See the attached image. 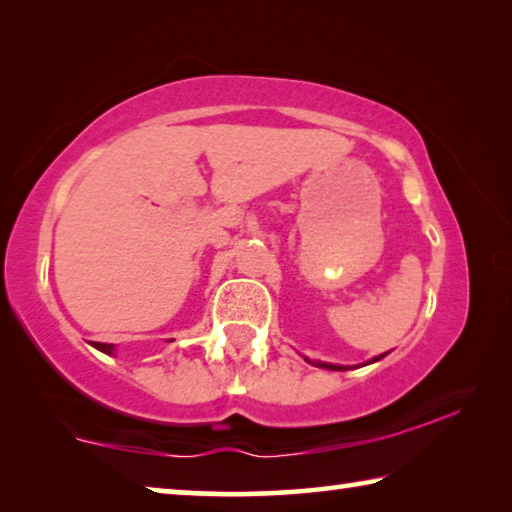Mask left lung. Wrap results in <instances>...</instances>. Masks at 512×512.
Returning a JSON list of instances; mask_svg holds the SVG:
<instances>
[{
    "label": "left lung",
    "mask_w": 512,
    "mask_h": 512,
    "mask_svg": "<svg viewBox=\"0 0 512 512\" xmlns=\"http://www.w3.org/2000/svg\"><path fill=\"white\" fill-rule=\"evenodd\" d=\"M379 359H381V357H377L375 361H379ZM318 366H320V368H329V370H345V368H341V366H332V363H318Z\"/></svg>",
    "instance_id": "left-lung-1"
}]
</instances>
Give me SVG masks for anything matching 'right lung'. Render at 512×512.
Here are the masks:
<instances>
[{
    "mask_svg": "<svg viewBox=\"0 0 512 512\" xmlns=\"http://www.w3.org/2000/svg\"><path fill=\"white\" fill-rule=\"evenodd\" d=\"M94 348L97 350H101V352H106V354H112V345L110 343H92Z\"/></svg>",
    "mask_w": 512,
    "mask_h": 512,
    "instance_id": "right-lung-1",
    "label": "right lung"
}]
</instances>
